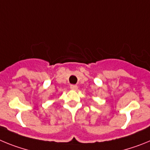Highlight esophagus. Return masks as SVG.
Here are the masks:
<instances>
[{
  "label": "esophagus",
  "instance_id": "34e87169",
  "mask_svg": "<svg viewBox=\"0 0 150 150\" xmlns=\"http://www.w3.org/2000/svg\"><path fill=\"white\" fill-rule=\"evenodd\" d=\"M70 88L72 90H76L78 88V86L76 85H71V86H70Z\"/></svg>",
  "mask_w": 150,
  "mask_h": 150
}]
</instances>
